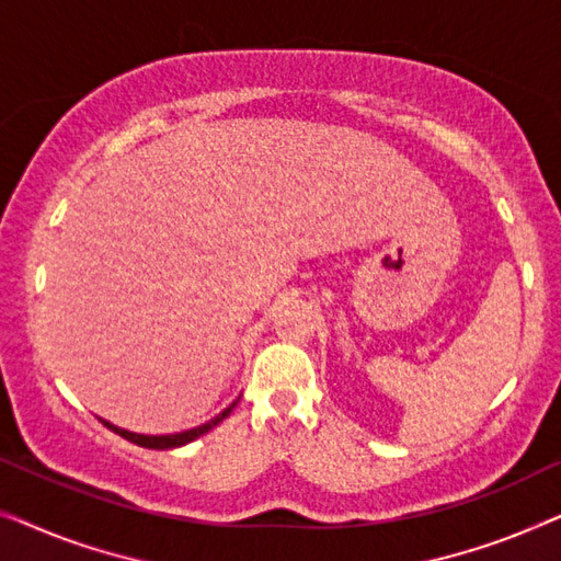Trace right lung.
<instances>
[{"mask_svg": "<svg viewBox=\"0 0 561 561\" xmlns=\"http://www.w3.org/2000/svg\"><path fill=\"white\" fill-rule=\"evenodd\" d=\"M237 401H240V398H237ZM237 401H234V403H229L225 411L217 413V416H214L211 421H206V424H202V426H194V428H186V432H179V434H156V436H150V434L127 432V428L114 426L112 421H106V419H99V421H102V424H104L106 428H112L114 434L125 436L127 442L137 444V447H148V449H175V447H183V444H188V442L198 439V436H204L206 432H211L214 426H219L221 421H225V419L229 416V413H232V409L237 405Z\"/></svg>", "mask_w": 561, "mask_h": 561, "instance_id": "add662e5", "label": "right lung"}]
</instances>
